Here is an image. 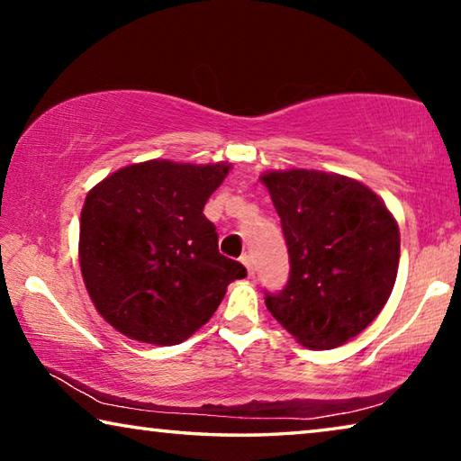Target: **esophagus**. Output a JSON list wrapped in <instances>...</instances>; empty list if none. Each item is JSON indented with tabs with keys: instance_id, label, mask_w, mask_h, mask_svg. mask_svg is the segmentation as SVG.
<instances>
[{
	"instance_id": "esophagus-1",
	"label": "esophagus",
	"mask_w": 461,
	"mask_h": 461,
	"mask_svg": "<svg viewBox=\"0 0 461 461\" xmlns=\"http://www.w3.org/2000/svg\"><path fill=\"white\" fill-rule=\"evenodd\" d=\"M242 262H244V267L248 268V275L254 276V265H252V258L248 257V254H244V257H242Z\"/></svg>"
}]
</instances>
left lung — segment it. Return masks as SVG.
I'll return each mask as SVG.
<instances>
[{
  "mask_svg": "<svg viewBox=\"0 0 461 461\" xmlns=\"http://www.w3.org/2000/svg\"><path fill=\"white\" fill-rule=\"evenodd\" d=\"M289 252V279L265 291L273 318L303 347L334 348L367 328L398 275L400 231L361 182L313 170L262 176Z\"/></svg>",
  "mask_w": 461,
  "mask_h": 461,
  "instance_id": "left-lung-1",
  "label": "left lung"
}]
</instances>
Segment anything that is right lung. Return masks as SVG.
Returning <instances> with one entry per match:
<instances>
[{
	"label": "right lung",
	"instance_id": "obj_1",
	"mask_svg": "<svg viewBox=\"0 0 461 461\" xmlns=\"http://www.w3.org/2000/svg\"><path fill=\"white\" fill-rule=\"evenodd\" d=\"M228 164L167 159L121 167L86 196L79 265L94 305L116 330L172 347L209 322L242 262L219 254L204 203Z\"/></svg>",
	"mask_w": 461,
	"mask_h": 461
}]
</instances>
